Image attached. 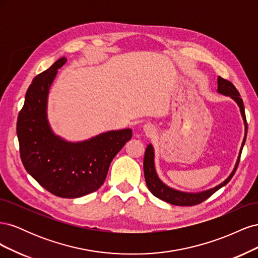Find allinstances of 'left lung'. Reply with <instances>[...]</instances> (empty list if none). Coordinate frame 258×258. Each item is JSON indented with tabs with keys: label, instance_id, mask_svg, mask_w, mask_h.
Returning a JSON list of instances; mask_svg holds the SVG:
<instances>
[{
	"label": "left lung",
	"instance_id": "8db88e82",
	"mask_svg": "<svg viewBox=\"0 0 258 258\" xmlns=\"http://www.w3.org/2000/svg\"><path fill=\"white\" fill-rule=\"evenodd\" d=\"M217 92L222 93L224 96H229L233 100L236 101L240 107V112L242 114V117H243V121H244V127H245V134H244V139L243 142H242L241 148H240V153H239V157L237 159L236 166L233 168V171L231 174L228 176V178H226L225 181L217 185L214 188H211L209 190H205L201 192H185V191H179L176 189L171 188V187L167 186L166 184H163L157 173H156L155 170V163H154V148L152 144H148L145 151L144 155V160H143V168H144V177H145V182L148 187V189L154 195L155 197H157L163 201L168 202L170 205H174V206H183V207H190V206H196L204 202L207 200L209 197L212 196V195L217 191L220 188H222L223 186L227 184L233 174L236 173V170L238 168L239 161H240V156L242 153V148L244 146L245 140H246V134H247V122H246V117H245V112H244V104L243 101H242L240 93L237 90V88L233 86V84L227 80L223 79V77L218 76L217 79Z\"/></svg>",
	"mask_w": 258,
	"mask_h": 258
}]
</instances>
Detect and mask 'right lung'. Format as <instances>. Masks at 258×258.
Here are the masks:
<instances>
[{
	"instance_id": "1",
	"label": "right lung",
	"mask_w": 258,
	"mask_h": 258,
	"mask_svg": "<svg viewBox=\"0 0 258 258\" xmlns=\"http://www.w3.org/2000/svg\"><path fill=\"white\" fill-rule=\"evenodd\" d=\"M66 62L60 58L29 86L18 115L17 137L28 173L54 196L79 198L104 183L113 158L131 139L132 130L108 131L79 143L53 135L46 114L47 97L58 69Z\"/></svg>"
}]
</instances>
